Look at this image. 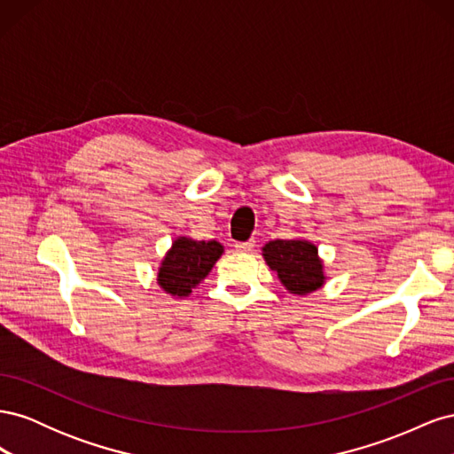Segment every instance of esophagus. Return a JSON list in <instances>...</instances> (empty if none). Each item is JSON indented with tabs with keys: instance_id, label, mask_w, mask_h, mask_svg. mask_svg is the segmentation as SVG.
<instances>
[{
	"instance_id": "obj_1",
	"label": "esophagus",
	"mask_w": 454,
	"mask_h": 454,
	"mask_svg": "<svg viewBox=\"0 0 454 454\" xmlns=\"http://www.w3.org/2000/svg\"><path fill=\"white\" fill-rule=\"evenodd\" d=\"M255 246V240H248V242H237V252H252Z\"/></svg>"
}]
</instances>
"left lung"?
I'll return each instance as SVG.
<instances>
[{"mask_svg":"<svg viewBox=\"0 0 454 454\" xmlns=\"http://www.w3.org/2000/svg\"><path fill=\"white\" fill-rule=\"evenodd\" d=\"M263 255L292 294L307 295L324 284L318 250L307 240H272L263 248Z\"/></svg>","mask_w":454,"mask_h":454,"instance_id":"left-lung-1","label":"left lung"}]
</instances>
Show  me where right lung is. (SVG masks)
I'll return each instance as SVG.
<instances>
[{"label":"right lung","mask_w":454,"mask_h":454,"mask_svg":"<svg viewBox=\"0 0 454 454\" xmlns=\"http://www.w3.org/2000/svg\"><path fill=\"white\" fill-rule=\"evenodd\" d=\"M223 246L215 240L177 239L164 257L159 270V284L164 292L185 297L208 274L222 257Z\"/></svg>","instance_id":"right-lung-1"}]
</instances>
